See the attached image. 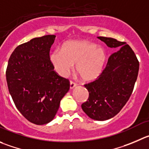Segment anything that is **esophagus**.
Here are the masks:
<instances>
[{
    "mask_svg": "<svg viewBox=\"0 0 149 149\" xmlns=\"http://www.w3.org/2000/svg\"><path fill=\"white\" fill-rule=\"evenodd\" d=\"M75 86H77V83L73 81H70V89L74 88Z\"/></svg>",
    "mask_w": 149,
    "mask_h": 149,
    "instance_id": "esophagus-1",
    "label": "esophagus"
}]
</instances>
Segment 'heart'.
I'll return each instance as SVG.
<instances>
[{
	"label": "heart",
	"instance_id": "heart-1",
	"mask_svg": "<svg viewBox=\"0 0 149 149\" xmlns=\"http://www.w3.org/2000/svg\"><path fill=\"white\" fill-rule=\"evenodd\" d=\"M50 61L59 75L66 77L74 69L82 80L91 82L102 73L107 61V53L102 47L88 40H72L66 42L62 49H55Z\"/></svg>",
	"mask_w": 149,
	"mask_h": 149
}]
</instances>
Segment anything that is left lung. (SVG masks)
<instances>
[{"label": "left lung", "instance_id": "left-lung-1", "mask_svg": "<svg viewBox=\"0 0 149 149\" xmlns=\"http://www.w3.org/2000/svg\"><path fill=\"white\" fill-rule=\"evenodd\" d=\"M98 39L109 47L120 49L109 57L101 75L84 85L89 97L81 107L92 119L105 121L118 114L130 99L137 80L139 61L126 42L104 36Z\"/></svg>", "mask_w": 149, "mask_h": 149}]
</instances>
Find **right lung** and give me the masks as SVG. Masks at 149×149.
Instances as JSON below:
<instances>
[{"label": "right lung", "instance_id": "1", "mask_svg": "<svg viewBox=\"0 0 149 149\" xmlns=\"http://www.w3.org/2000/svg\"><path fill=\"white\" fill-rule=\"evenodd\" d=\"M55 39V35H47L17 47L6 72L15 106L28 121L37 125L54 118L70 87L69 80L59 76L50 61L49 50Z\"/></svg>", "mask_w": 149, "mask_h": 149}]
</instances>
